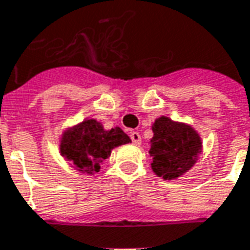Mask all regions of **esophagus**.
I'll return each instance as SVG.
<instances>
[{"label":"esophagus","instance_id":"34e87169","mask_svg":"<svg viewBox=\"0 0 250 250\" xmlns=\"http://www.w3.org/2000/svg\"><path fill=\"white\" fill-rule=\"evenodd\" d=\"M130 138L134 145H141L142 138H141V134H139L138 131H132V132H130Z\"/></svg>","mask_w":250,"mask_h":250}]
</instances>
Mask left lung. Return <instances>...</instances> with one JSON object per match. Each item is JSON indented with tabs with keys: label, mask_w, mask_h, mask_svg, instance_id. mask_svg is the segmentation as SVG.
I'll list each match as a JSON object with an SVG mask.
<instances>
[{
	"label": "left lung",
	"mask_w": 250,
	"mask_h": 250,
	"mask_svg": "<svg viewBox=\"0 0 250 250\" xmlns=\"http://www.w3.org/2000/svg\"><path fill=\"white\" fill-rule=\"evenodd\" d=\"M152 131L148 154L152 157L154 173L165 179L177 178L186 173L195 163V155L201 150L197 132L165 116L155 120Z\"/></svg>",
	"instance_id": "1"
}]
</instances>
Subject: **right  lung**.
Masks as SVG:
<instances>
[{
  "mask_svg": "<svg viewBox=\"0 0 250 250\" xmlns=\"http://www.w3.org/2000/svg\"><path fill=\"white\" fill-rule=\"evenodd\" d=\"M127 134L115 127L105 131L96 120L88 119L66 131L62 138V154L83 173H99L100 165L111 155V150L130 143Z\"/></svg>",
  "mask_w": 250,
  "mask_h": 250,
  "instance_id": "obj_1",
  "label": "right lung"
}]
</instances>
